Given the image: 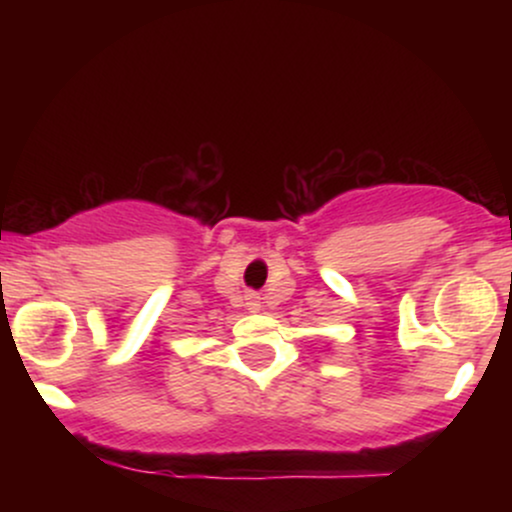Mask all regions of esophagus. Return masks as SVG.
<instances>
[{"label": "esophagus", "instance_id": "34e87169", "mask_svg": "<svg viewBox=\"0 0 512 512\" xmlns=\"http://www.w3.org/2000/svg\"><path fill=\"white\" fill-rule=\"evenodd\" d=\"M248 310H250V313H257V310H260V296L250 293V296H248Z\"/></svg>", "mask_w": 512, "mask_h": 512}]
</instances>
